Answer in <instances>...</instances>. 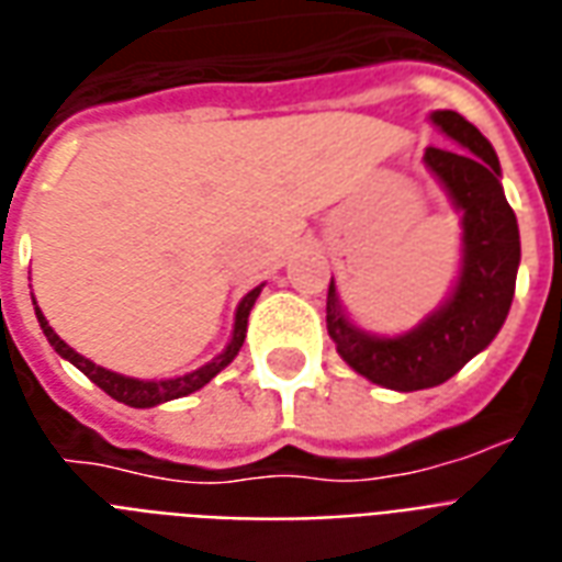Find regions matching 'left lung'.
I'll return each instance as SVG.
<instances>
[{
	"label": "left lung",
	"instance_id": "left-lung-1",
	"mask_svg": "<svg viewBox=\"0 0 562 562\" xmlns=\"http://www.w3.org/2000/svg\"><path fill=\"white\" fill-rule=\"evenodd\" d=\"M431 119L458 143L425 149V164L464 212V269L452 299L419 329L374 338L344 321L331 284L326 296V329L344 362L371 383L398 392L440 386L494 341L509 314L521 260L518 221L499 188L491 143L454 110H437Z\"/></svg>",
	"mask_w": 562,
	"mask_h": 562
}]
</instances>
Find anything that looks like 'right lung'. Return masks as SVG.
Wrapping results in <instances>:
<instances>
[{
	"label": "right lung",
	"mask_w": 562,
	"mask_h": 562,
	"mask_svg": "<svg viewBox=\"0 0 562 562\" xmlns=\"http://www.w3.org/2000/svg\"><path fill=\"white\" fill-rule=\"evenodd\" d=\"M260 296V286H254L248 296L239 302V311H236V329H233V341L227 344V350L221 356H215L209 366H203L200 371H191L186 376H176V380H161V383H149V380H134V376H122V374H113L108 368L95 366V362H89L83 359L80 353H74L71 347L50 329V323L44 321V314L35 308L38 314V323L44 335H47V341L53 344V350L59 356H65L68 362L80 368L98 389H104L110 398L122 401V404H128V407H155V404H164V401H173V398H186L196 389H203L212 380V376L218 374L221 368H227L233 362V356L239 353L241 341H245V331H248V314H251L254 302Z\"/></svg>",
	"instance_id": "add662e5"
}]
</instances>
